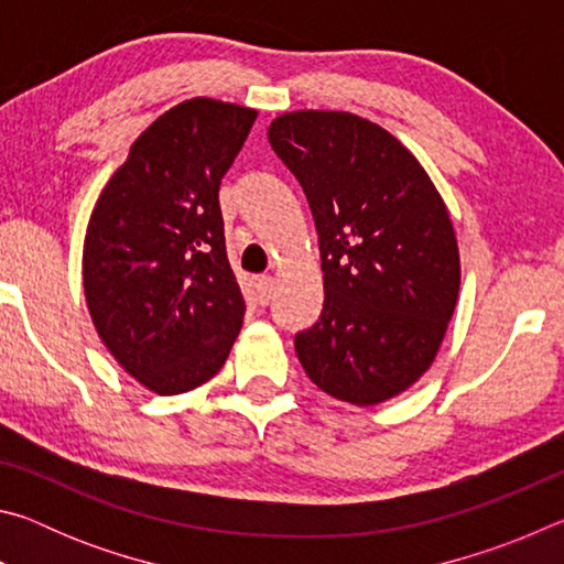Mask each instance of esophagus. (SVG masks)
<instances>
[{
  "label": "esophagus",
  "instance_id": "1",
  "mask_svg": "<svg viewBox=\"0 0 564 564\" xmlns=\"http://www.w3.org/2000/svg\"><path fill=\"white\" fill-rule=\"evenodd\" d=\"M273 289H275V283H273L271 275H261V279L256 281V291H259V303L261 305H269L271 303Z\"/></svg>",
  "mask_w": 564,
  "mask_h": 564
}]
</instances>
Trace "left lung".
Here are the masks:
<instances>
[{
    "instance_id": "8db88e82",
    "label": "left lung",
    "mask_w": 564,
    "mask_h": 564,
    "mask_svg": "<svg viewBox=\"0 0 564 564\" xmlns=\"http://www.w3.org/2000/svg\"><path fill=\"white\" fill-rule=\"evenodd\" d=\"M316 221L321 318L295 333L308 378L376 405L403 393L441 348L460 289V256L441 194L417 159L348 111H293L269 129Z\"/></svg>"
}]
</instances>
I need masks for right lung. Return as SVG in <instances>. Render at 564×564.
I'll return each mask as SVG.
<instances>
[{
    "label": "right lung",
    "instance_id": "obj_1",
    "mask_svg": "<svg viewBox=\"0 0 564 564\" xmlns=\"http://www.w3.org/2000/svg\"><path fill=\"white\" fill-rule=\"evenodd\" d=\"M256 111L214 99L169 109L104 186L84 241V293L104 346L159 395L218 373L246 301L226 256L218 186Z\"/></svg>",
    "mask_w": 564,
    "mask_h": 564
}]
</instances>
